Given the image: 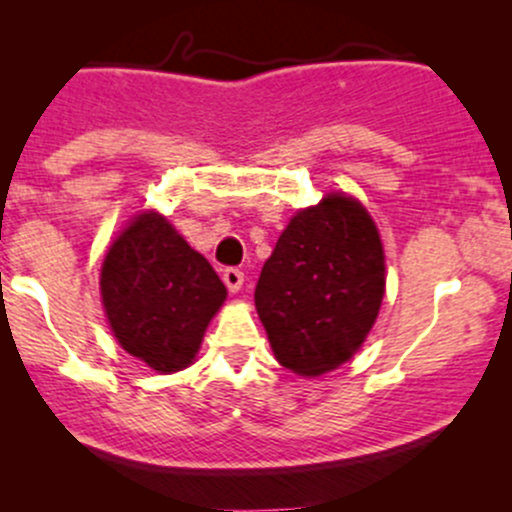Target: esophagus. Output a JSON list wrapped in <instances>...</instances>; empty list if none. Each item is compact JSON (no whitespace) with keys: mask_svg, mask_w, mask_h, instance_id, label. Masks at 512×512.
<instances>
[{"mask_svg":"<svg viewBox=\"0 0 512 512\" xmlns=\"http://www.w3.org/2000/svg\"><path fill=\"white\" fill-rule=\"evenodd\" d=\"M223 282L232 294H237L242 289V285H245V275H242L240 270H235V267H227L223 272Z\"/></svg>","mask_w":512,"mask_h":512,"instance_id":"obj_1","label":"esophagus"}]
</instances>
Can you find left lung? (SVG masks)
Here are the masks:
<instances>
[{
    "label": "left lung",
    "mask_w": 512,
    "mask_h": 512,
    "mask_svg": "<svg viewBox=\"0 0 512 512\" xmlns=\"http://www.w3.org/2000/svg\"><path fill=\"white\" fill-rule=\"evenodd\" d=\"M386 255L359 198L332 190L289 218L255 287L275 359L314 379L354 359L379 317Z\"/></svg>",
    "instance_id": "1"
}]
</instances>
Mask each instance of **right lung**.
I'll return each mask as SVG.
<instances>
[{
    "instance_id": "add662e5",
    "label": "right lung",
    "mask_w": 512,
    "mask_h": 512,
    "mask_svg": "<svg viewBox=\"0 0 512 512\" xmlns=\"http://www.w3.org/2000/svg\"><path fill=\"white\" fill-rule=\"evenodd\" d=\"M98 287L116 342L158 374L193 364L227 299L213 265L158 210H141L113 237Z\"/></svg>"
}]
</instances>
